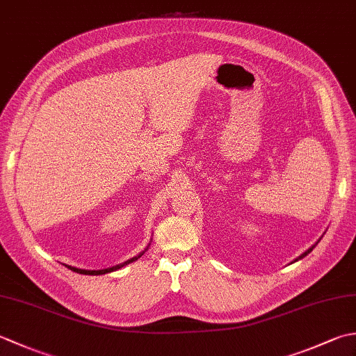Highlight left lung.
Instances as JSON below:
<instances>
[{
    "mask_svg": "<svg viewBox=\"0 0 356 356\" xmlns=\"http://www.w3.org/2000/svg\"><path fill=\"white\" fill-rule=\"evenodd\" d=\"M314 248H315V245H314V246H312V248H309V249H307V251H306V252H305V254H301V255H300V257H298V259H303V257H306V255H307V254H309V252H311V251H312V249H314ZM298 259H297V260H298Z\"/></svg>",
    "mask_w": 356,
    "mask_h": 356,
    "instance_id": "1",
    "label": "left lung"
}]
</instances>
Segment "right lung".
<instances>
[{
  "label": "right lung",
  "mask_w": 356,
  "mask_h": 356,
  "mask_svg": "<svg viewBox=\"0 0 356 356\" xmlns=\"http://www.w3.org/2000/svg\"><path fill=\"white\" fill-rule=\"evenodd\" d=\"M143 254V252H142ZM142 254H139L138 257H133L131 260H128V261H125V263H122V264H118V266H113V268H108V269H99V270H86V269H78V268H73V266H65L69 268L70 270H73V272H78V274H84V275H102V274H107V272H113V270H116V269H120L122 266H125V264H128V263H131V261H134V260H138L139 257H142Z\"/></svg>",
  "instance_id": "add662e5"
}]
</instances>
